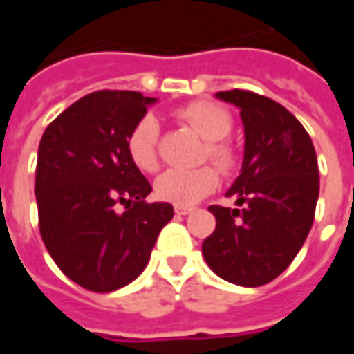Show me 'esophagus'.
Returning <instances> with one entry per match:
<instances>
[{"mask_svg": "<svg viewBox=\"0 0 354 354\" xmlns=\"http://www.w3.org/2000/svg\"><path fill=\"white\" fill-rule=\"evenodd\" d=\"M174 212L180 216H185V214H189V212H193V208L192 207H174Z\"/></svg>", "mask_w": 354, "mask_h": 354, "instance_id": "obj_1", "label": "esophagus"}]
</instances>
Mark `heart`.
<instances>
[{
    "label": "heart",
    "instance_id": "heart-1",
    "mask_svg": "<svg viewBox=\"0 0 354 354\" xmlns=\"http://www.w3.org/2000/svg\"><path fill=\"white\" fill-rule=\"evenodd\" d=\"M180 121L189 124L201 138L207 140L205 159H210L218 169L230 172L237 165V153L225 142L233 121L230 111L220 104L208 100L192 102L176 111ZM129 157L134 167L144 172H153L159 167V124L153 115H144L127 138ZM220 184V174L214 167L205 165L199 169H170L155 182L157 197L178 207H192L214 192Z\"/></svg>",
    "mask_w": 354,
    "mask_h": 354
}]
</instances>
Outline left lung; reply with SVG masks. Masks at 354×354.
I'll list each match as a JSON object with an SVG mask.
<instances>
[{
  "label": "left lung",
  "mask_w": 354,
  "mask_h": 354,
  "mask_svg": "<svg viewBox=\"0 0 354 354\" xmlns=\"http://www.w3.org/2000/svg\"><path fill=\"white\" fill-rule=\"evenodd\" d=\"M245 124L243 169L227 192L239 207L208 208L216 230L203 243L208 267L239 286L267 284L292 263L315 220L319 165L311 136L279 102L250 91H222Z\"/></svg>",
  "instance_id": "8db88e82"
}]
</instances>
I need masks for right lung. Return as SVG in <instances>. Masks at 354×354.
Wrapping results in <instances>:
<instances>
[{"instance_id": "right-lung-1", "label": "right lung", "mask_w": 354, "mask_h": 354, "mask_svg": "<svg viewBox=\"0 0 354 354\" xmlns=\"http://www.w3.org/2000/svg\"><path fill=\"white\" fill-rule=\"evenodd\" d=\"M151 104L136 91H96L64 109L39 142V233L60 271L91 292L134 281L174 216L169 203H146L151 185L127 149Z\"/></svg>"}]
</instances>
